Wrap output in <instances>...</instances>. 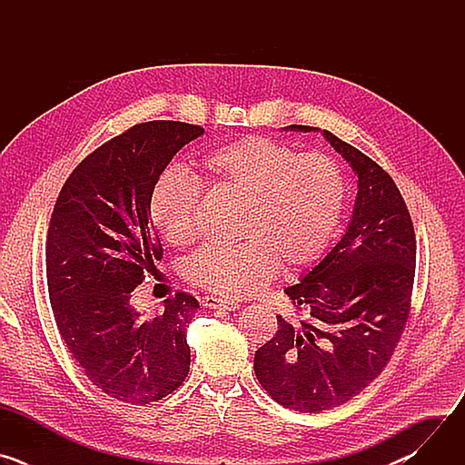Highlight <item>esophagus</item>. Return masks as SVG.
<instances>
[{
	"instance_id": "34e87169",
	"label": "esophagus",
	"mask_w": 465,
	"mask_h": 465,
	"mask_svg": "<svg viewBox=\"0 0 465 465\" xmlns=\"http://www.w3.org/2000/svg\"><path fill=\"white\" fill-rule=\"evenodd\" d=\"M203 305L208 307V309H224V311H237V309H241L239 302L223 300V298H217V296H204L203 298Z\"/></svg>"
}]
</instances>
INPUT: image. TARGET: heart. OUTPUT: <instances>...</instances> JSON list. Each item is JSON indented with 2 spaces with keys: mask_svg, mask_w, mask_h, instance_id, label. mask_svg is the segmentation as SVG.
<instances>
[{
  "mask_svg": "<svg viewBox=\"0 0 465 465\" xmlns=\"http://www.w3.org/2000/svg\"><path fill=\"white\" fill-rule=\"evenodd\" d=\"M201 182L241 198L235 246H206L185 264V278L213 294L244 298L276 276L316 261L333 239L346 201L341 165L325 154L248 136L201 160ZM198 183L180 169L154 185L151 217L163 239L183 246L196 237Z\"/></svg>",
  "mask_w": 465,
  "mask_h": 465,
  "instance_id": "1",
  "label": "heart"
}]
</instances>
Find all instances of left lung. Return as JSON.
Here are the masks:
<instances>
[{
    "label": "left lung",
    "instance_id": "8db88e82",
    "mask_svg": "<svg viewBox=\"0 0 465 465\" xmlns=\"http://www.w3.org/2000/svg\"><path fill=\"white\" fill-rule=\"evenodd\" d=\"M322 134L357 174L351 221L316 267L285 289L307 320L278 316L276 335L253 357L261 386L298 412L339 407L384 370L409 320L416 272V233L400 189L359 149L329 130Z\"/></svg>",
    "mask_w": 465,
    "mask_h": 465
}]
</instances>
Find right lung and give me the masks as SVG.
<instances>
[{"mask_svg": "<svg viewBox=\"0 0 465 465\" xmlns=\"http://www.w3.org/2000/svg\"><path fill=\"white\" fill-rule=\"evenodd\" d=\"M203 134L182 121L134 124L75 167L51 215L45 271L60 337L86 377L124 403H154L189 373L185 327L198 302L176 292L143 316L132 292L163 255L151 219L154 185Z\"/></svg>", "mask_w": 465, "mask_h": 465, "instance_id": "add662e5", "label": "right lung"}]
</instances>
